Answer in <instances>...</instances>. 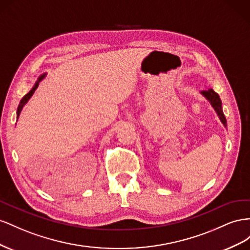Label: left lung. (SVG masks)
<instances>
[{"mask_svg":"<svg viewBox=\"0 0 250 250\" xmlns=\"http://www.w3.org/2000/svg\"><path fill=\"white\" fill-rule=\"evenodd\" d=\"M200 93L210 103L213 110L216 111L218 117L220 118L221 123H222L223 125L226 127V125H227L226 124V118L224 116V113H223V110H222V103H221L220 96L212 89L203 90V91L200 92Z\"/></svg>","mask_w":250,"mask_h":250,"instance_id":"1","label":"left lung"}]
</instances>
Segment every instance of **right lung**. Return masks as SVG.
<instances>
[{"instance_id":"add662e5","label":"right lung","mask_w":250,"mask_h":250,"mask_svg":"<svg viewBox=\"0 0 250 250\" xmlns=\"http://www.w3.org/2000/svg\"><path fill=\"white\" fill-rule=\"evenodd\" d=\"M45 76H46V73H44V74H42L40 77H39V80L37 81V83H34V85H33V88L28 92V93L21 99V102H20V104H19V106H18V111H17V118H19V116H20V114H21V111H22V109L24 108V105L28 103V101H29V99L31 98V96L33 95V93L35 92V90H37V88L39 87V83H40V82L41 81H42L45 78Z\"/></svg>"}]
</instances>
